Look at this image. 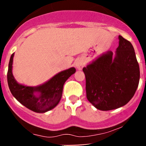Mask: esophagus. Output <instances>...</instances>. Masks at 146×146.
Wrapping results in <instances>:
<instances>
[{"mask_svg": "<svg viewBox=\"0 0 146 146\" xmlns=\"http://www.w3.org/2000/svg\"><path fill=\"white\" fill-rule=\"evenodd\" d=\"M75 67L78 68V70H82V68L84 66V61L82 59H78L75 61Z\"/></svg>", "mask_w": 146, "mask_h": 146, "instance_id": "esophagus-1", "label": "esophagus"}]
</instances>
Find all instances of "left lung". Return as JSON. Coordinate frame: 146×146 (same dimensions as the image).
Instances as JSON below:
<instances>
[{"label": "left lung", "mask_w": 146, "mask_h": 146, "mask_svg": "<svg viewBox=\"0 0 146 146\" xmlns=\"http://www.w3.org/2000/svg\"><path fill=\"white\" fill-rule=\"evenodd\" d=\"M115 53L108 51L83 68L86 98L97 109L110 110L126 104L136 92L139 66L131 43L119 36Z\"/></svg>", "instance_id": "obj_1"}]
</instances>
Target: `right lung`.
I'll return each instance as SVG.
<instances>
[{"label":"right lung","instance_id":"obj_1","mask_svg":"<svg viewBox=\"0 0 146 146\" xmlns=\"http://www.w3.org/2000/svg\"><path fill=\"white\" fill-rule=\"evenodd\" d=\"M14 56L13 53L10 58L7 72L8 86L13 96L26 108L36 113H46L54 108L61 100L65 82L75 73V68L71 67L60 72L39 86H27L18 83L13 75Z\"/></svg>","mask_w":146,"mask_h":146}]
</instances>
